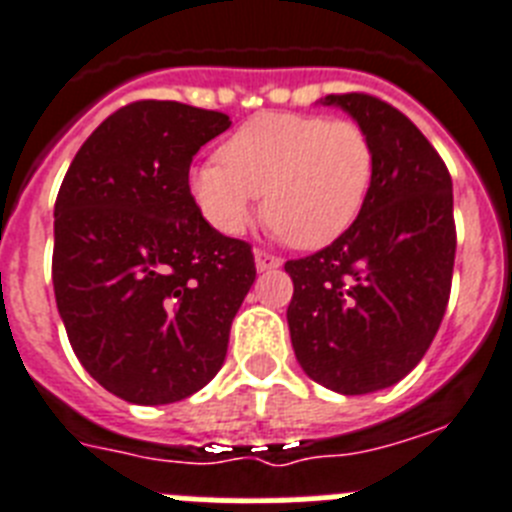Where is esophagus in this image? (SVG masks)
<instances>
[{"instance_id": "1", "label": "esophagus", "mask_w": 512, "mask_h": 512, "mask_svg": "<svg viewBox=\"0 0 512 512\" xmlns=\"http://www.w3.org/2000/svg\"><path fill=\"white\" fill-rule=\"evenodd\" d=\"M255 268L257 273H265V270H273V268H281V257L276 255H268V252H255Z\"/></svg>"}]
</instances>
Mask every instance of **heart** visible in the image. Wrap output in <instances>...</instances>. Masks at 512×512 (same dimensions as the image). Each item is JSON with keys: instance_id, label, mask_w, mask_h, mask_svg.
Segmentation results:
<instances>
[{"instance_id": "b5f03b06", "label": "heart", "mask_w": 512, "mask_h": 512, "mask_svg": "<svg viewBox=\"0 0 512 512\" xmlns=\"http://www.w3.org/2000/svg\"><path fill=\"white\" fill-rule=\"evenodd\" d=\"M223 163H197L187 187L200 216L223 236L247 231L255 200L296 247H325L349 229L375 179V148L349 119L260 114L221 148Z\"/></svg>"}]
</instances>
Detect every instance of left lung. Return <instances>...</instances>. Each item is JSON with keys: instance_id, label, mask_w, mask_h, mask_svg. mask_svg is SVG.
Returning a JSON list of instances; mask_svg holds the SVG:
<instances>
[{"instance_id": "8db88e82", "label": "left lung", "mask_w": 512, "mask_h": 512, "mask_svg": "<svg viewBox=\"0 0 512 512\" xmlns=\"http://www.w3.org/2000/svg\"><path fill=\"white\" fill-rule=\"evenodd\" d=\"M369 135L367 203L330 247L289 260L286 309L304 375L341 395L390 388L427 354L448 307L455 260L453 182L437 150L390 103L320 98Z\"/></svg>"}]
</instances>
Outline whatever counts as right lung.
<instances>
[{"label": "right lung", "instance_id": "obj_1", "mask_svg": "<svg viewBox=\"0 0 512 512\" xmlns=\"http://www.w3.org/2000/svg\"><path fill=\"white\" fill-rule=\"evenodd\" d=\"M229 127L221 111L135 101L98 124L59 187V317L85 372L122 401H182L226 359L255 257L200 216L187 176Z\"/></svg>", "mask_w": 512, "mask_h": 512}]
</instances>
